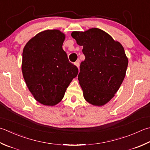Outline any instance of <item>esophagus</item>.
Returning a JSON list of instances; mask_svg holds the SVG:
<instances>
[{
    "label": "esophagus",
    "instance_id": "obj_1",
    "mask_svg": "<svg viewBox=\"0 0 150 150\" xmlns=\"http://www.w3.org/2000/svg\"><path fill=\"white\" fill-rule=\"evenodd\" d=\"M75 65L76 66H77V67H79V60L75 62Z\"/></svg>",
    "mask_w": 150,
    "mask_h": 150
}]
</instances>
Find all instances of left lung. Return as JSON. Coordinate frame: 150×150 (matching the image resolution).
Returning a JSON list of instances; mask_svg holds the SVG:
<instances>
[{
    "instance_id": "left-lung-1",
    "label": "left lung",
    "mask_w": 150,
    "mask_h": 150,
    "mask_svg": "<svg viewBox=\"0 0 150 150\" xmlns=\"http://www.w3.org/2000/svg\"><path fill=\"white\" fill-rule=\"evenodd\" d=\"M71 36L83 46L85 60L81 63L78 80L85 100L103 106L114 96L125 78L128 59L124 49L99 28L75 31Z\"/></svg>"
}]
</instances>
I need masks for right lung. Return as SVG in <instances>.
<instances>
[{
  "label": "right lung",
  "instance_id": "add662e5",
  "mask_svg": "<svg viewBox=\"0 0 150 150\" xmlns=\"http://www.w3.org/2000/svg\"><path fill=\"white\" fill-rule=\"evenodd\" d=\"M64 40L65 34L59 30H47L32 38L23 49V77L35 99L44 105L60 102L78 74L77 66L62 49Z\"/></svg>",
  "mask_w": 150,
  "mask_h": 150
}]
</instances>
